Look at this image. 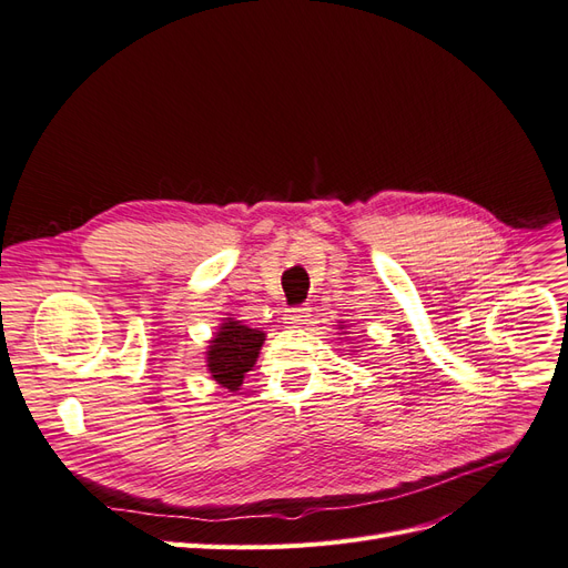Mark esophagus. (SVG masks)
Wrapping results in <instances>:
<instances>
[{
  "label": "esophagus",
  "instance_id": "1",
  "mask_svg": "<svg viewBox=\"0 0 568 568\" xmlns=\"http://www.w3.org/2000/svg\"><path fill=\"white\" fill-rule=\"evenodd\" d=\"M307 317H311V307L298 305V307H288L286 311V324H305Z\"/></svg>",
  "mask_w": 568,
  "mask_h": 568
}]
</instances>
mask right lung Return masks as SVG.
<instances>
[{
  "label": "right lung",
  "mask_w": 568,
  "mask_h": 568,
  "mask_svg": "<svg viewBox=\"0 0 568 568\" xmlns=\"http://www.w3.org/2000/svg\"><path fill=\"white\" fill-rule=\"evenodd\" d=\"M265 334L248 329L246 324L227 320L220 326L217 336L209 348V369L213 379L230 390H239L244 384V374L255 365Z\"/></svg>",
  "instance_id": "right-lung-1"
}]
</instances>
